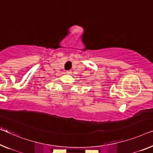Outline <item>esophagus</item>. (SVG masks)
<instances>
[{"mask_svg": "<svg viewBox=\"0 0 153 153\" xmlns=\"http://www.w3.org/2000/svg\"><path fill=\"white\" fill-rule=\"evenodd\" d=\"M66 74H72V71H70V70H67V71H66Z\"/></svg>", "mask_w": 153, "mask_h": 153, "instance_id": "obj_1", "label": "esophagus"}]
</instances>
